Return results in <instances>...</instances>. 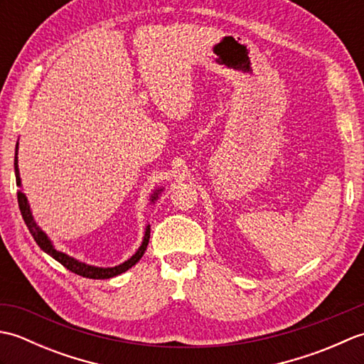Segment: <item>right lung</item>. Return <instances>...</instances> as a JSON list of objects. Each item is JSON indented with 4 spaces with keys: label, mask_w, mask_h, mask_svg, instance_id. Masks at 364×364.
I'll return each mask as SVG.
<instances>
[{
    "label": "right lung",
    "mask_w": 364,
    "mask_h": 364,
    "mask_svg": "<svg viewBox=\"0 0 364 364\" xmlns=\"http://www.w3.org/2000/svg\"><path fill=\"white\" fill-rule=\"evenodd\" d=\"M17 145H18V144H17ZM15 151H17V150H15ZM14 166H15V180H17V186H20L21 181H20L18 166H17V153H15V162H14ZM17 198H18V206H20V213H21V215H23V220H25L26 227H28V230H29V233L33 235V237H34V241L37 242V245L41 247V249H42L43 252L51 255V257H53L54 259H56V261H59L60 264H63L64 267H67L68 270H72L73 274H78V275H81V277L94 278V280H102V278H111V277H115V275H119V274H122V272H125V270H128L129 267H133V266L136 264V262L142 258V255H144L145 250H146V245H149V241H150V225L146 227V230H145V236H144L142 245L139 247V250H137L128 261L123 262V264L115 266V267H106V269L87 266V264H84V262L76 261V259H73V258H70V257H67L65 253L58 252L56 249H54V247H53L51 242H50V239L46 237V235L43 233V231H42L41 228L37 227V223L34 222L33 215H31V210H29L28 200H26L25 194H23L21 191L17 192ZM156 198H158V192H154V194L151 196V202H153V200H156Z\"/></svg>",
    "instance_id": "right-lung-1"
}]
</instances>
